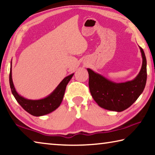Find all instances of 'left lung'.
I'll return each instance as SVG.
<instances>
[{
  "mask_svg": "<svg viewBox=\"0 0 155 155\" xmlns=\"http://www.w3.org/2000/svg\"><path fill=\"white\" fill-rule=\"evenodd\" d=\"M140 72L134 79L116 83L87 68L89 87L94 101L102 108L120 112L127 109L137 101L145 88L147 79L146 59L143 49Z\"/></svg>",
  "mask_w": 155,
  "mask_h": 155,
  "instance_id": "1",
  "label": "left lung"
}]
</instances>
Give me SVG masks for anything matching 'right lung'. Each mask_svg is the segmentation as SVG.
<instances>
[{
    "instance_id": "right-lung-1",
    "label": "right lung",
    "mask_w": 155,
    "mask_h": 155,
    "mask_svg": "<svg viewBox=\"0 0 155 155\" xmlns=\"http://www.w3.org/2000/svg\"><path fill=\"white\" fill-rule=\"evenodd\" d=\"M12 64L9 73V85L12 92L20 105L28 114L34 116H41L54 111L61 104L64 98L65 88L74 74L68 76L62 80L52 92L46 98L40 100H28L17 93L12 81Z\"/></svg>"
}]
</instances>
